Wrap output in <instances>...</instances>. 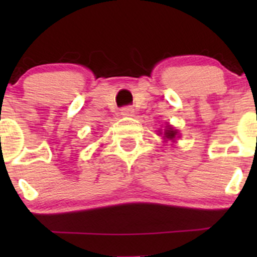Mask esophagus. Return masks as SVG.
<instances>
[{"label": "esophagus", "mask_w": 257, "mask_h": 257, "mask_svg": "<svg viewBox=\"0 0 257 257\" xmlns=\"http://www.w3.org/2000/svg\"><path fill=\"white\" fill-rule=\"evenodd\" d=\"M120 113L123 116H132L134 114V109L132 107H124L121 108Z\"/></svg>", "instance_id": "34e87169"}]
</instances>
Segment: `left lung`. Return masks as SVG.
<instances>
[{
  "instance_id": "obj_1",
  "label": "left lung",
  "mask_w": 257,
  "mask_h": 257,
  "mask_svg": "<svg viewBox=\"0 0 257 257\" xmlns=\"http://www.w3.org/2000/svg\"><path fill=\"white\" fill-rule=\"evenodd\" d=\"M177 133H178V132L175 131V129H173L172 126H168V128L165 129V132H164V136H165L164 138L173 141V139H175V137H177Z\"/></svg>"
}]
</instances>
